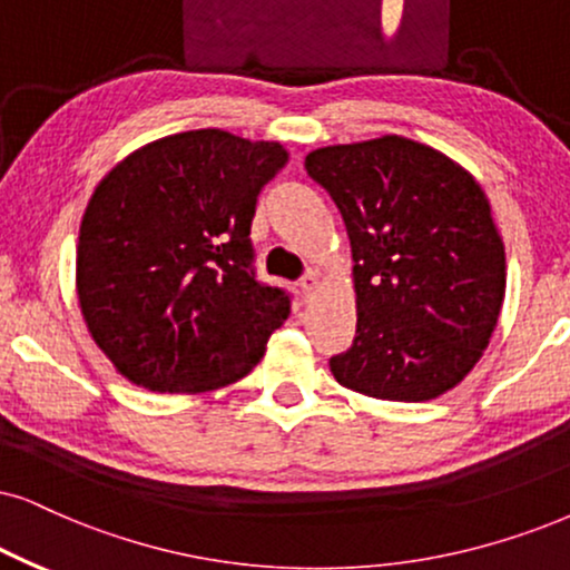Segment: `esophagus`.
<instances>
[{
	"mask_svg": "<svg viewBox=\"0 0 570 570\" xmlns=\"http://www.w3.org/2000/svg\"><path fill=\"white\" fill-rule=\"evenodd\" d=\"M315 289H318V273L307 271L305 276L299 278V292H302V297L309 299V297H313V294H315Z\"/></svg>",
	"mask_w": 570,
	"mask_h": 570,
	"instance_id": "1",
	"label": "esophagus"
}]
</instances>
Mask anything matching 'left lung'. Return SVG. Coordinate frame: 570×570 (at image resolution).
<instances>
[{
  "label": "left lung",
  "mask_w": 570,
  "mask_h": 570,
  "mask_svg": "<svg viewBox=\"0 0 570 570\" xmlns=\"http://www.w3.org/2000/svg\"><path fill=\"white\" fill-rule=\"evenodd\" d=\"M305 170L342 213L357 331L328 360L342 386L423 402L458 386L500 318L505 247L468 170L402 136L315 149Z\"/></svg>",
  "instance_id": "left-lung-1"
}]
</instances>
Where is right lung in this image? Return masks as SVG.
Instances as JSON below:
<instances>
[{
    "label": "right lung",
    "mask_w": 570,
    "mask_h": 570,
    "mask_svg": "<svg viewBox=\"0 0 570 570\" xmlns=\"http://www.w3.org/2000/svg\"><path fill=\"white\" fill-rule=\"evenodd\" d=\"M286 160L276 141L202 128L147 144L102 178L78 234V302L128 381L197 394L261 363L292 297L257 278L249 232Z\"/></svg>",
    "instance_id": "1"
}]
</instances>
